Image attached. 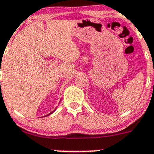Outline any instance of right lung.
<instances>
[{
    "mask_svg": "<svg viewBox=\"0 0 154 154\" xmlns=\"http://www.w3.org/2000/svg\"><path fill=\"white\" fill-rule=\"evenodd\" d=\"M54 112V111H53ZM53 112H51V113H49V114H48V115H46V117H47V116H48V115H50V114H51V113H53Z\"/></svg>",
    "mask_w": 154,
    "mask_h": 154,
    "instance_id": "right-lung-1",
    "label": "right lung"
}]
</instances>
